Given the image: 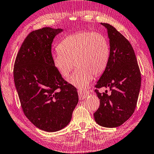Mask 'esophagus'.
I'll return each instance as SVG.
<instances>
[{
  "mask_svg": "<svg viewBox=\"0 0 154 154\" xmlns=\"http://www.w3.org/2000/svg\"><path fill=\"white\" fill-rule=\"evenodd\" d=\"M78 94H79V98L81 100H83V99H85L87 96H88V95L89 94V92L87 90L79 89V90H78Z\"/></svg>",
  "mask_w": 154,
  "mask_h": 154,
  "instance_id": "34e87169",
  "label": "esophagus"
}]
</instances>
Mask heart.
<instances>
[{"label":"heart","mask_w":154,"mask_h":154,"mask_svg":"<svg viewBox=\"0 0 154 154\" xmlns=\"http://www.w3.org/2000/svg\"><path fill=\"white\" fill-rule=\"evenodd\" d=\"M58 52L52 56L55 69L63 77H68L74 67L77 69L69 82L80 89H85L94 79L104 71L110 57L106 38L98 32H77L63 39L58 46Z\"/></svg>","instance_id":"1"}]
</instances>
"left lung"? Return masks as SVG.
Returning <instances> with one entry per match:
<instances>
[{
    "label": "left lung",
    "mask_w": 154,
    "mask_h": 154,
    "mask_svg": "<svg viewBox=\"0 0 154 154\" xmlns=\"http://www.w3.org/2000/svg\"><path fill=\"white\" fill-rule=\"evenodd\" d=\"M107 29L110 43L108 65L96 85L109 88L102 94L96 89L100 105L94 119L102 127L121 126L133 114L141 88V73L132 46L121 33L108 23H100Z\"/></svg>",
    "instance_id": "left-lung-1"
}]
</instances>
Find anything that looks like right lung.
Here are the masks:
<instances>
[{
  "label": "right lung",
  "mask_w": 154,
  "mask_h": 154,
  "mask_svg": "<svg viewBox=\"0 0 154 154\" xmlns=\"http://www.w3.org/2000/svg\"><path fill=\"white\" fill-rule=\"evenodd\" d=\"M63 30L44 27L31 32L14 65V82L25 115L47 132L66 127L79 102L77 89L63 79L52 63V42Z\"/></svg>",
  "instance_id": "obj_1"
}]
</instances>
